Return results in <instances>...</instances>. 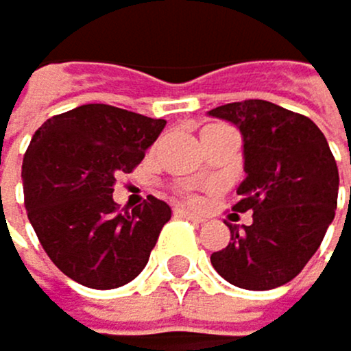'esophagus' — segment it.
<instances>
[{"label": "esophagus", "instance_id": "1", "mask_svg": "<svg viewBox=\"0 0 351 351\" xmlns=\"http://www.w3.org/2000/svg\"><path fill=\"white\" fill-rule=\"evenodd\" d=\"M176 217H184V219H191V221H197V224H202V221H204L202 215L191 213V210H186V208H176Z\"/></svg>", "mask_w": 351, "mask_h": 351}]
</instances>
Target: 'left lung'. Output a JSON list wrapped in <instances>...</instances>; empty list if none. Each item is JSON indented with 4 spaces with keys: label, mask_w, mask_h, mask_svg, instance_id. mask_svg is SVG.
<instances>
[{
    "label": "left lung",
    "mask_w": 351,
    "mask_h": 351,
    "mask_svg": "<svg viewBox=\"0 0 351 351\" xmlns=\"http://www.w3.org/2000/svg\"><path fill=\"white\" fill-rule=\"evenodd\" d=\"M244 141V173L233 210H252L250 226L230 228L210 264L244 290H272L295 279L334 219L339 169L326 136L308 116L250 99L210 110ZM351 199V186H350Z\"/></svg>",
    "instance_id": "left-lung-1"
}]
</instances>
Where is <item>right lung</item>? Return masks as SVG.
Here are the masks:
<instances>
[{
    "label": "right lung",
    "instance_id": "right-lung-1",
    "mask_svg": "<svg viewBox=\"0 0 351 351\" xmlns=\"http://www.w3.org/2000/svg\"><path fill=\"white\" fill-rule=\"evenodd\" d=\"M112 105H81L48 118L23 156V199L43 250L63 275L96 290L121 288L143 272L167 202L149 195L132 213L114 202L118 173H130L165 130Z\"/></svg>",
    "mask_w": 351,
    "mask_h": 351
}]
</instances>
